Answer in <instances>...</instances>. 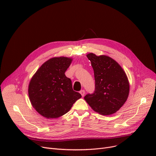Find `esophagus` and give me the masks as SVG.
Instances as JSON below:
<instances>
[{"label": "esophagus", "mask_w": 156, "mask_h": 156, "mask_svg": "<svg viewBox=\"0 0 156 156\" xmlns=\"http://www.w3.org/2000/svg\"><path fill=\"white\" fill-rule=\"evenodd\" d=\"M80 93L81 94V96H82V97H83L85 95V94L84 90H81L80 92Z\"/></svg>", "instance_id": "esophagus-1"}]
</instances>
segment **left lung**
Listing matches in <instances>:
<instances>
[{"label":"left lung","instance_id":"obj_1","mask_svg":"<svg viewBox=\"0 0 156 156\" xmlns=\"http://www.w3.org/2000/svg\"><path fill=\"white\" fill-rule=\"evenodd\" d=\"M94 71L95 89L84 99L96 112L104 116L116 112L127 101L129 83L121 66L111 57L87 54Z\"/></svg>","mask_w":156,"mask_h":156}]
</instances>
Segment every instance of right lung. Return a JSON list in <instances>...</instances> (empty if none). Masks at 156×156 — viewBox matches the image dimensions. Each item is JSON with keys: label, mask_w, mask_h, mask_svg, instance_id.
Segmentation results:
<instances>
[{"label": "right lung", "mask_w": 156, "mask_h": 156, "mask_svg": "<svg viewBox=\"0 0 156 156\" xmlns=\"http://www.w3.org/2000/svg\"><path fill=\"white\" fill-rule=\"evenodd\" d=\"M72 61V57L63 56L49 59L30 81L28 92L31 105L47 119L63 116L81 97L73 90L71 80L64 74Z\"/></svg>", "instance_id": "obj_1"}]
</instances>
